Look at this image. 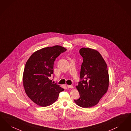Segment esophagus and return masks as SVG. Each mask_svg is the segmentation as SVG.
Returning <instances> with one entry per match:
<instances>
[{
  "mask_svg": "<svg viewBox=\"0 0 131 131\" xmlns=\"http://www.w3.org/2000/svg\"><path fill=\"white\" fill-rule=\"evenodd\" d=\"M67 86H68V88H74L73 86L72 85H68Z\"/></svg>",
  "mask_w": 131,
  "mask_h": 131,
  "instance_id": "1",
  "label": "esophagus"
}]
</instances>
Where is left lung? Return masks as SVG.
Returning a JSON list of instances; mask_svg holds the SVG:
<instances>
[{
    "instance_id": "obj_1",
    "label": "left lung",
    "mask_w": 131,
    "mask_h": 131,
    "mask_svg": "<svg viewBox=\"0 0 131 131\" xmlns=\"http://www.w3.org/2000/svg\"><path fill=\"white\" fill-rule=\"evenodd\" d=\"M79 52L83 58L80 78L84 79L76 86L80 96L74 101L81 107L88 108L97 104L108 91V70L104 59L96 50L84 47Z\"/></svg>"
}]
</instances>
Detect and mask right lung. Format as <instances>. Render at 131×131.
<instances>
[{"mask_svg": "<svg viewBox=\"0 0 131 131\" xmlns=\"http://www.w3.org/2000/svg\"><path fill=\"white\" fill-rule=\"evenodd\" d=\"M66 50L60 46L43 48L33 53L25 64L23 77L24 90L29 98L40 106L52 104L64 90L49 78L53 73L56 58Z\"/></svg>", "mask_w": 131, "mask_h": 131, "instance_id": "add662e5", "label": "right lung"}]
</instances>
